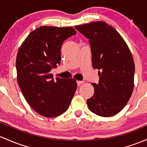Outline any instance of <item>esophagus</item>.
I'll use <instances>...</instances> for the list:
<instances>
[{
	"instance_id": "obj_1",
	"label": "esophagus",
	"mask_w": 147,
	"mask_h": 147,
	"mask_svg": "<svg viewBox=\"0 0 147 147\" xmlns=\"http://www.w3.org/2000/svg\"><path fill=\"white\" fill-rule=\"evenodd\" d=\"M84 81H80V80H77V85H78V86H80V85H82V83H83Z\"/></svg>"
}]
</instances>
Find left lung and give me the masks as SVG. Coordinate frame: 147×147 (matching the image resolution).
<instances>
[{"instance_id":"8db88e82","label":"left lung","mask_w":147,"mask_h":147,"mask_svg":"<svg viewBox=\"0 0 147 147\" xmlns=\"http://www.w3.org/2000/svg\"><path fill=\"white\" fill-rule=\"evenodd\" d=\"M75 28L89 39L94 69H98V83L87 103L98 116L111 117L121 111L134 87L135 64L128 46L110 25L96 21Z\"/></svg>"}]
</instances>
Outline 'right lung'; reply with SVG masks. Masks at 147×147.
I'll return each instance as SVG.
<instances>
[{"label": "right lung", "instance_id": "1", "mask_svg": "<svg viewBox=\"0 0 147 147\" xmlns=\"http://www.w3.org/2000/svg\"><path fill=\"white\" fill-rule=\"evenodd\" d=\"M76 34L72 27L41 26L29 34L18 51L19 86L32 109L46 117L65 113L76 90L74 78L54 80L50 74L60 64L63 42Z\"/></svg>", "mask_w": 147, "mask_h": 147}]
</instances>
